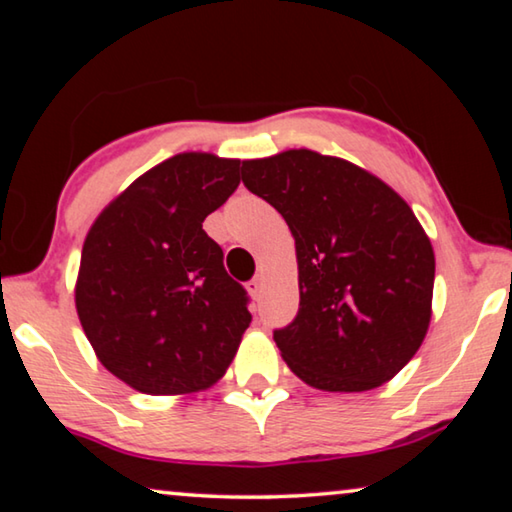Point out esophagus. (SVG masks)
Instances as JSON below:
<instances>
[{"instance_id":"1","label":"esophagus","mask_w":512,"mask_h":512,"mask_svg":"<svg viewBox=\"0 0 512 512\" xmlns=\"http://www.w3.org/2000/svg\"><path fill=\"white\" fill-rule=\"evenodd\" d=\"M248 293H250V296H253V298H259V296H262V291H264V277L262 275H257V277H253V280H250L248 282Z\"/></svg>"}]
</instances>
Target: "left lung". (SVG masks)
<instances>
[{"mask_svg":"<svg viewBox=\"0 0 512 512\" xmlns=\"http://www.w3.org/2000/svg\"><path fill=\"white\" fill-rule=\"evenodd\" d=\"M241 171L296 239L298 316L273 332L293 375L329 393L393 379L427 336L436 275L411 207L366 169L309 149Z\"/></svg>","mask_w":512,"mask_h":512,"instance_id":"8db88e82","label":"left lung"}]
</instances>
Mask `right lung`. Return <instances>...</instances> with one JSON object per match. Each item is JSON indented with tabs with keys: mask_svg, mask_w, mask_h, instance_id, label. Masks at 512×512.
I'll use <instances>...</instances> for the list:
<instances>
[{
	"mask_svg": "<svg viewBox=\"0 0 512 512\" xmlns=\"http://www.w3.org/2000/svg\"><path fill=\"white\" fill-rule=\"evenodd\" d=\"M239 164L173 155L128 185L85 237L76 311L97 359L135 391L210 388L253 320L246 289L203 230L239 187Z\"/></svg>",
	"mask_w": 512,
	"mask_h": 512,
	"instance_id": "obj_1",
	"label": "right lung"
}]
</instances>
